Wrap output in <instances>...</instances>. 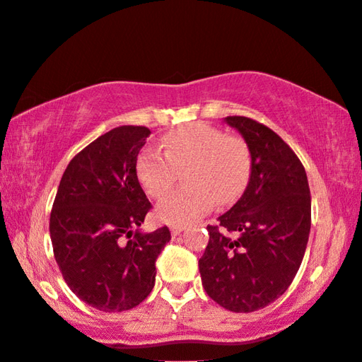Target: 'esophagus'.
<instances>
[{
	"instance_id": "obj_1",
	"label": "esophagus",
	"mask_w": 362,
	"mask_h": 362,
	"mask_svg": "<svg viewBox=\"0 0 362 362\" xmlns=\"http://www.w3.org/2000/svg\"><path fill=\"white\" fill-rule=\"evenodd\" d=\"M170 230H171V235L177 237L182 233V230H186V226H182V224H173V226L170 228Z\"/></svg>"
}]
</instances>
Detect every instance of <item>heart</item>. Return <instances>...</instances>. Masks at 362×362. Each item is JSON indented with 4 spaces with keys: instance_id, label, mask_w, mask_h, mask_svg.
Returning a JSON list of instances; mask_svg holds the SVG:
<instances>
[{
    "instance_id": "heart-1",
    "label": "heart",
    "mask_w": 362,
    "mask_h": 362,
    "mask_svg": "<svg viewBox=\"0 0 362 362\" xmlns=\"http://www.w3.org/2000/svg\"><path fill=\"white\" fill-rule=\"evenodd\" d=\"M165 152L146 147L136 160V175L151 197L173 186L177 168L186 171L185 189L160 200L157 216L168 224H189L220 204H230L244 192L250 177L252 158L244 141L228 136L206 123H192L165 134Z\"/></svg>"
}]
</instances>
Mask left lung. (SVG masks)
<instances>
[{
  "label": "left lung",
  "mask_w": 362,
  "mask_h": 362,
  "mask_svg": "<svg viewBox=\"0 0 362 362\" xmlns=\"http://www.w3.org/2000/svg\"><path fill=\"white\" fill-rule=\"evenodd\" d=\"M224 122L244 138L252 170L242 197L216 226H206L199 271L218 305L252 313L286 293L297 276L311 229V194L303 165L281 136L247 117Z\"/></svg>",
  "instance_id": "obj_1"
}]
</instances>
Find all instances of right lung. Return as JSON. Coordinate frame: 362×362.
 <instances>
[{"label":"right lung","instance_id":"1","mask_svg":"<svg viewBox=\"0 0 362 362\" xmlns=\"http://www.w3.org/2000/svg\"><path fill=\"white\" fill-rule=\"evenodd\" d=\"M146 127H118L70 160L52 205V250L70 290L93 308L138 306L156 284V259L170 242L167 226L141 230L151 202L136 175Z\"/></svg>","mask_w":362,"mask_h":362}]
</instances>
